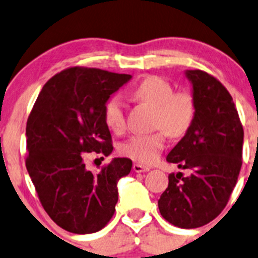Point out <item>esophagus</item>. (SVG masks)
Listing matches in <instances>:
<instances>
[{
	"label": "esophagus",
	"instance_id": "34e87169",
	"mask_svg": "<svg viewBox=\"0 0 258 258\" xmlns=\"http://www.w3.org/2000/svg\"><path fill=\"white\" fill-rule=\"evenodd\" d=\"M132 168H134L135 172H137V173L146 172V171L150 170V168L146 167V166H144V165H141V163H134V166H132Z\"/></svg>",
	"mask_w": 258,
	"mask_h": 258
}]
</instances>
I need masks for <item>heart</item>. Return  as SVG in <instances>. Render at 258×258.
I'll list each match as a JSON object with an SVG mask.
<instances>
[{"label":"heart","instance_id":"1","mask_svg":"<svg viewBox=\"0 0 258 258\" xmlns=\"http://www.w3.org/2000/svg\"><path fill=\"white\" fill-rule=\"evenodd\" d=\"M132 96L140 102L155 108L152 126L155 132L134 135L119 146V152L136 162L151 165L165 148L166 135L178 139L186 135L196 114V102L187 90H175L167 80L160 76H146L132 88ZM103 119L111 131L126 128V114L118 96H112L103 106Z\"/></svg>","mask_w":258,"mask_h":258}]
</instances>
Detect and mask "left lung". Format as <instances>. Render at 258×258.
Segmentation results:
<instances>
[{
	"mask_svg": "<svg viewBox=\"0 0 258 258\" xmlns=\"http://www.w3.org/2000/svg\"><path fill=\"white\" fill-rule=\"evenodd\" d=\"M186 76L194 85L196 114L167 161L188 173L168 175L158 209L172 225L196 228L215 220L230 200L242 166L243 127L220 81L201 70H189Z\"/></svg>",
	"mask_w": 258,
	"mask_h": 258,
	"instance_id": "1",
	"label": "left lung"
}]
</instances>
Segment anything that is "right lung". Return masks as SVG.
<instances>
[{
  "instance_id": "1",
  "label": "right lung",
  "mask_w": 258,
  "mask_h": 258,
  "mask_svg": "<svg viewBox=\"0 0 258 258\" xmlns=\"http://www.w3.org/2000/svg\"><path fill=\"white\" fill-rule=\"evenodd\" d=\"M130 80L131 75L70 67L45 83L28 116L26 168L43 210L69 232H97L116 211L117 181L128 175L132 161L114 158L93 173L83 158L112 152L103 106Z\"/></svg>"
}]
</instances>
